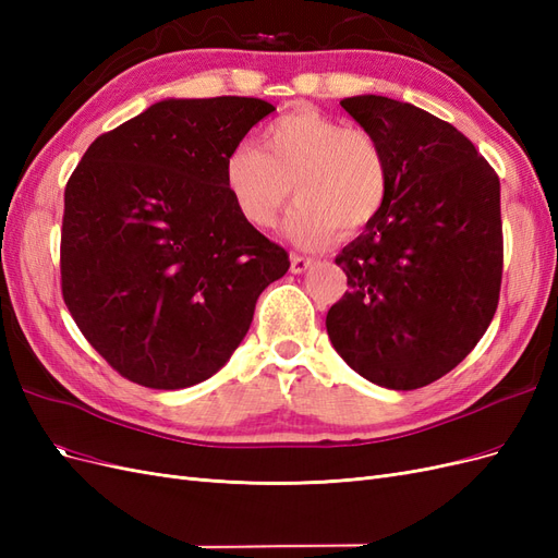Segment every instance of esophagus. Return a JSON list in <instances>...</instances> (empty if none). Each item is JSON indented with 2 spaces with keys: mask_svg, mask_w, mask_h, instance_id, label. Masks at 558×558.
Wrapping results in <instances>:
<instances>
[{
  "mask_svg": "<svg viewBox=\"0 0 558 558\" xmlns=\"http://www.w3.org/2000/svg\"><path fill=\"white\" fill-rule=\"evenodd\" d=\"M312 267V258H305V256H298V253H293L291 256V272L293 275H302L305 269Z\"/></svg>",
  "mask_w": 558,
  "mask_h": 558,
  "instance_id": "34e87169",
  "label": "esophagus"
}]
</instances>
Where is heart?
<instances>
[{
	"label": "heart",
	"instance_id": "obj_1",
	"mask_svg": "<svg viewBox=\"0 0 558 558\" xmlns=\"http://www.w3.org/2000/svg\"><path fill=\"white\" fill-rule=\"evenodd\" d=\"M223 185L238 214L258 230L277 228L295 193L300 202L286 232L298 246L316 248L337 228L353 234L375 221L391 193V170L373 132L298 107L269 121L258 146L230 150Z\"/></svg>",
	"mask_w": 558,
	"mask_h": 558
}]
</instances>
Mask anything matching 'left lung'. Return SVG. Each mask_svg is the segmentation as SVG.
<instances>
[{"mask_svg":"<svg viewBox=\"0 0 558 558\" xmlns=\"http://www.w3.org/2000/svg\"><path fill=\"white\" fill-rule=\"evenodd\" d=\"M379 140L391 193L335 263L349 291L326 316L349 367L412 391L445 377L482 340L502 279L500 181L463 132L381 95L340 102Z\"/></svg>","mask_w":558,"mask_h":558,"instance_id":"1","label":"left lung"}]
</instances>
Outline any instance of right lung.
I'll return each instance as SVG.
<instances>
[{
    "mask_svg": "<svg viewBox=\"0 0 558 558\" xmlns=\"http://www.w3.org/2000/svg\"><path fill=\"white\" fill-rule=\"evenodd\" d=\"M272 111L256 97L162 99L99 134L66 181L62 298L121 377L160 391L209 379L289 272L223 185L228 154Z\"/></svg>",
    "mask_w": 558,
    "mask_h": 558,
    "instance_id": "obj_1",
    "label": "right lung"
}]
</instances>
